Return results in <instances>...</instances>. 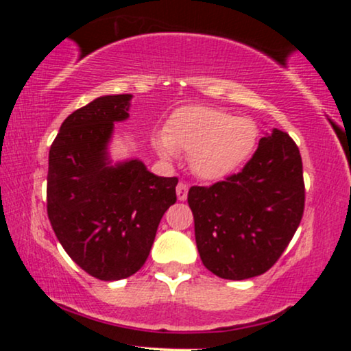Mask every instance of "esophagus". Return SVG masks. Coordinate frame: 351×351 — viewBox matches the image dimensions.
<instances>
[{"instance_id":"obj_1","label":"esophagus","mask_w":351,"mask_h":351,"mask_svg":"<svg viewBox=\"0 0 351 351\" xmlns=\"http://www.w3.org/2000/svg\"><path fill=\"white\" fill-rule=\"evenodd\" d=\"M176 196H178L180 201H184L188 198V184L186 183H178V186H176Z\"/></svg>"}]
</instances>
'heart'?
<instances>
[{"label": "heart", "instance_id": "heart-1", "mask_svg": "<svg viewBox=\"0 0 351 351\" xmlns=\"http://www.w3.org/2000/svg\"><path fill=\"white\" fill-rule=\"evenodd\" d=\"M259 128L247 117L204 106L181 107L168 119L165 132L152 135V147L165 162L188 153L189 167L199 178L223 180L252 155Z\"/></svg>", "mask_w": 351, "mask_h": 351}]
</instances>
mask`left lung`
Wrapping results in <instances>:
<instances>
[{"label": "left lung", "mask_w": 351, "mask_h": 351, "mask_svg": "<svg viewBox=\"0 0 351 351\" xmlns=\"http://www.w3.org/2000/svg\"><path fill=\"white\" fill-rule=\"evenodd\" d=\"M305 188L300 152L274 128L237 175L193 186L188 204L204 267L221 279L261 276L277 263L299 228Z\"/></svg>", "instance_id": "obj_1"}]
</instances>
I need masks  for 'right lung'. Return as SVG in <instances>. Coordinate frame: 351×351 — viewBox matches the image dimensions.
I'll list each match as a JSON object with an SVG mask.
<instances>
[{"label": "right lung", "mask_w": 351, "mask_h": 351, "mask_svg": "<svg viewBox=\"0 0 351 351\" xmlns=\"http://www.w3.org/2000/svg\"><path fill=\"white\" fill-rule=\"evenodd\" d=\"M132 94L102 95L60 125L49 150L47 216L71 259L92 277L138 271L176 201L178 178L156 176L138 158L114 162V123L130 117Z\"/></svg>", "instance_id": "1"}]
</instances>
